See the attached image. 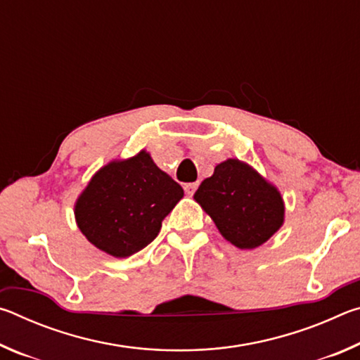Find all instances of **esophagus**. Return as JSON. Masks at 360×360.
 I'll return each instance as SVG.
<instances>
[{"mask_svg": "<svg viewBox=\"0 0 360 360\" xmlns=\"http://www.w3.org/2000/svg\"><path fill=\"white\" fill-rule=\"evenodd\" d=\"M197 187H198V182H188V184L184 186V191L187 195H193L195 191H197Z\"/></svg>", "mask_w": 360, "mask_h": 360, "instance_id": "obj_1", "label": "esophagus"}]
</instances>
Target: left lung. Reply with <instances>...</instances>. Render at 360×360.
<instances>
[{
    "mask_svg": "<svg viewBox=\"0 0 360 360\" xmlns=\"http://www.w3.org/2000/svg\"><path fill=\"white\" fill-rule=\"evenodd\" d=\"M193 198L211 216L224 238L240 249L260 246L284 221L278 188L235 158L219 163Z\"/></svg>",
    "mask_w": 360,
    "mask_h": 360,
    "instance_id": "1",
    "label": "left lung"
}]
</instances>
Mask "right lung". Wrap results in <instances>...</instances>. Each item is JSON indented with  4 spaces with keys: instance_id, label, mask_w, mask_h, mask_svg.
I'll return each mask as SVG.
<instances>
[{
    "instance_id": "right-lung-1",
    "label": "right lung",
    "mask_w": 360,
    "mask_h": 360,
    "mask_svg": "<svg viewBox=\"0 0 360 360\" xmlns=\"http://www.w3.org/2000/svg\"><path fill=\"white\" fill-rule=\"evenodd\" d=\"M184 195L146 150L111 162L77 198L75 214L92 245L114 257H129L155 240L162 221Z\"/></svg>"
}]
</instances>
